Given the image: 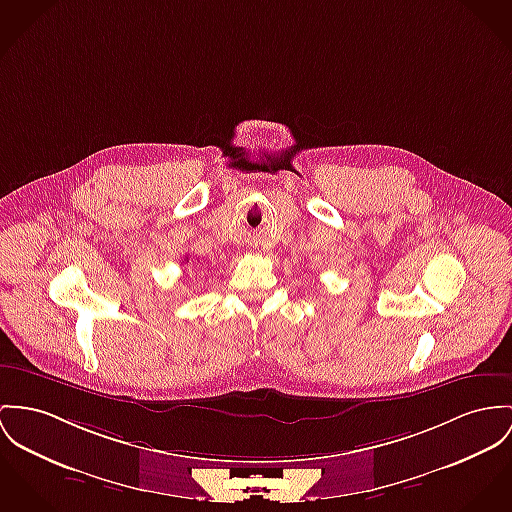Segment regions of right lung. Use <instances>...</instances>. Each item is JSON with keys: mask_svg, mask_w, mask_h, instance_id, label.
I'll list each match as a JSON object with an SVG mask.
<instances>
[{"mask_svg": "<svg viewBox=\"0 0 512 512\" xmlns=\"http://www.w3.org/2000/svg\"><path fill=\"white\" fill-rule=\"evenodd\" d=\"M185 263H189V257H185Z\"/></svg>", "mask_w": 512, "mask_h": 512, "instance_id": "obj_1", "label": "right lung"}]
</instances>
